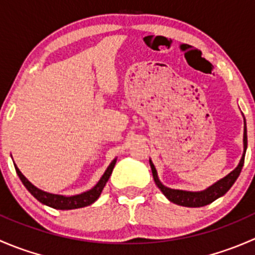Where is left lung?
Here are the masks:
<instances>
[{"label":"left lung","mask_w":255,"mask_h":255,"mask_svg":"<svg viewBox=\"0 0 255 255\" xmlns=\"http://www.w3.org/2000/svg\"><path fill=\"white\" fill-rule=\"evenodd\" d=\"M246 122V120H244ZM244 153L243 156H242L241 161H239V165L231 174H228L227 176L223 177L222 180H220L218 182H216L215 185H212L211 187H208L205 191L200 192H190V191H182V190H174L169 189V187H165L160 181H159L158 175H156L155 166L153 165V163L150 161V168L151 173H153L154 181H155L156 186L160 189V191L168 197V200H170L174 204L180 205V206L185 207H201L206 206V205L211 204V202L215 201L218 197L223 196L228 190L232 187V185L235 184V181L237 180V177L241 174L242 168H243L244 164V155H246V149H247V126L244 123Z\"/></svg>","instance_id":"left-lung-1"}]
</instances>
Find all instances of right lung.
<instances>
[{"mask_svg": "<svg viewBox=\"0 0 255 255\" xmlns=\"http://www.w3.org/2000/svg\"><path fill=\"white\" fill-rule=\"evenodd\" d=\"M115 164H116V159L111 164H110V166L107 168V170L105 171V174L102 175L101 179H100V181L97 182L96 186L92 187V189L89 190V191L84 192V194L75 195V196H69V197L63 196V195L49 194V192L42 191V190L37 189L34 185L30 184V182L25 179V176L20 173L19 169H18L16 165H14V168H16L17 175L19 176L20 181L23 182V185L27 187L28 191H29L30 194L38 200V201L47 205L49 207L56 208V210H74V208L89 206V205L94 204V202L99 199L102 190H104L105 185H106L107 180H109L110 176H111L113 168H115Z\"/></svg>", "mask_w": 255, "mask_h": 255, "instance_id": "1", "label": "right lung"}]
</instances>
